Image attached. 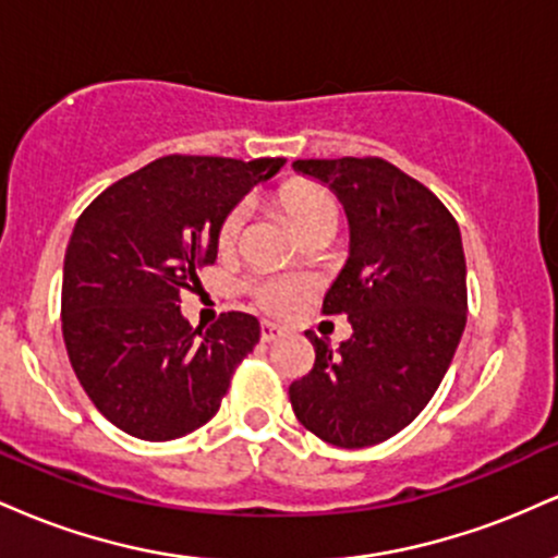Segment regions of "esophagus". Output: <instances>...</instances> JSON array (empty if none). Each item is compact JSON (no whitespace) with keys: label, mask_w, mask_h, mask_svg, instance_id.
Segmentation results:
<instances>
[{"label":"esophagus","mask_w":558,"mask_h":558,"mask_svg":"<svg viewBox=\"0 0 558 558\" xmlns=\"http://www.w3.org/2000/svg\"><path fill=\"white\" fill-rule=\"evenodd\" d=\"M283 328H280V325H275V323H262L259 325V338L265 343H272V341H278L280 336H283Z\"/></svg>","instance_id":"34e87169"}]
</instances>
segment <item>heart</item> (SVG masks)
<instances>
[{
	"label": "heart",
	"mask_w": 558,
	"mask_h": 558,
	"mask_svg": "<svg viewBox=\"0 0 558 558\" xmlns=\"http://www.w3.org/2000/svg\"><path fill=\"white\" fill-rule=\"evenodd\" d=\"M280 207L286 209L293 226L304 239L319 233V230H336L341 217V204L328 185L315 181H288L278 191ZM243 222H246V204L230 207L217 226V248L230 254L239 246ZM248 296L267 315H288L299 310L312 293V283L296 275H259L246 283Z\"/></svg>",
	"instance_id": "obj_1"
}]
</instances>
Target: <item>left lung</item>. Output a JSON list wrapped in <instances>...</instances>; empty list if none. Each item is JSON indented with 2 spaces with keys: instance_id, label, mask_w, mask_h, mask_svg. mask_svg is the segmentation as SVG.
Instances as JSON below:
<instances>
[{
  "instance_id": "1",
  "label": "left lung",
  "mask_w": 558,
  "mask_h": 558,
  "mask_svg": "<svg viewBox=\"0 0 558 558\" xmlns=\"http://www.w3.org/2000/svg\"><path fill=\"white\" fill-rule=\"evenodd\" d=\"M293 168L328 183L349 215L351 257L323 315L354 328L338 351L306 330L315 367L288 388L293 414L330 446L383 444L427 407L464 332L462 233L427 185L380 157Z\"/></svg>"
}]
</instances>
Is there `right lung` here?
Returning a JSON list of instances; mask_svg holds the SVG:
<instances>
[{
  "instance_id": "right-lung-1",
  "label": "right lung",
  "mask_w": 558,
  "mask_h": 558,
  "mask_svg": "<svg viewBox=\"0 0 558 558\" xmlns=\"http://www.w3.org/2000/svg\"><path fill=\"white\" fill-rule=\"evenodd\" d=\"M283 162L168 155L83 209L65 252L62 338L86 396L123 433L175 440L220 409L259 323L226 312L194 330L178 301L215 265L228 209Z\"/></svg>"
}]
</instances>
